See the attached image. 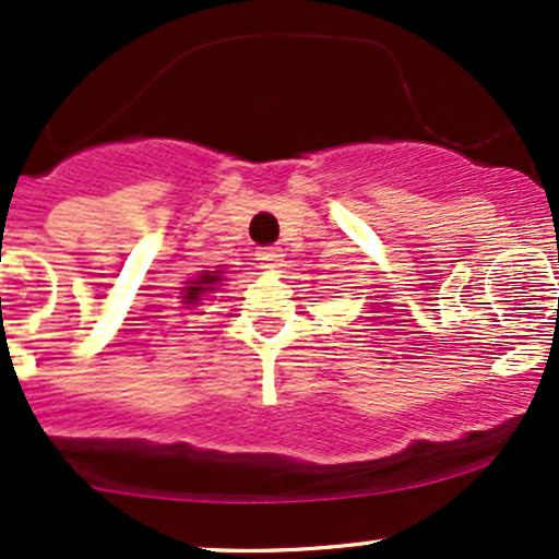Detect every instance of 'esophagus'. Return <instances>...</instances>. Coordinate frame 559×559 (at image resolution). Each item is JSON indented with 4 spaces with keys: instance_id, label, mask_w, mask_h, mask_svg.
I'll list each match as a JSON object with an SVG mask.
<instances>
[{
    "instance_id": "34e87169",
    "label": "esophagus",
    "mask_w": 559,
    "mask_h": 559,
    "mask_svg": "<svg viewBox=\"0 0 559 559\" xmlns=\"http://www.w3.org/2000/svg\"><path fill=\"white\" fill-rule=\"evenodd\" d=\"M255 255L265 267H275L281 265V260H284V250H281V247H260Z\"/></svg>"
}]
</instances>
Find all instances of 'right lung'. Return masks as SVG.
<instances>
[{
  "mask_svg": "<svg viewBox=\"0 0 559 559\" xmlns=\"http://www.w3.org/2000/svg\"><path fill=\"white\" fill-rule=\"evenodd\" d=\"M222 281V271H203L198 273L193 281H188V286H182L180 299L186 304H198L203 294L216 292V284Z\"/></svg>",
  "mask_w": 559,
  "mask_h": 559,
  "instance_id": "add662e5",
  "label": "right lung"
}]
</instances>
